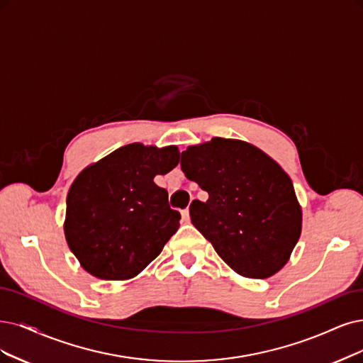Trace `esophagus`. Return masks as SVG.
<instances>
[{
    "mask_svg": "<svg viewBox=\"0 0 363 363\" xmlns=\"http://www.w3.org/2000/svg\"><path fill=\"white\" fill-rule=\"evenodd\" d=\"M182 221L184 223H190V209L189 208L182 211Z\"/></svg>",
    "mask_w": 363,
    "mask_h": 363,
    "instance_id": "obj_1",
    "label": "esophagus"
}]
</instances>
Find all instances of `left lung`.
<instances>
[{
	"label": "left lung",
	"instance_id": "8db88e82",
	"mask_svg": "<svg viewBox=\"0 0 363 363\" xmlns=\"http://www.w3.org/2000/svg\"><path fill=\"white\" fill-rule=\"evenodd\" d=\"M185 177L208 191L190 217L218 256L247 278H267L298 244L302 211L289 174L269 155L242 140L213 138L181 154Z\"/></svg>",
	"mask_w": 363,
	"mask_h": 363
}]
</instances>
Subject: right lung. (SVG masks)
Wrapping results in <instances>:
<instances>
[{
  "label": "right lung",
  "instance_id": "right-lung-1",
  "mask_svg": "<svg viewBox=\"0 0 363 363\" xmlns=\"http://www.w3.org/2000/svg\"><path fill=\"white\" fill-rule=\"evenodd\" d=\"M179 163L177 146L130 143L77 174L67 194L64 233L84 269L101 279H130L179 229L181 213L155 182Z\"/></svg>",
  "mask_w": 363,
  "mask_h": 363
}]
</instances>
